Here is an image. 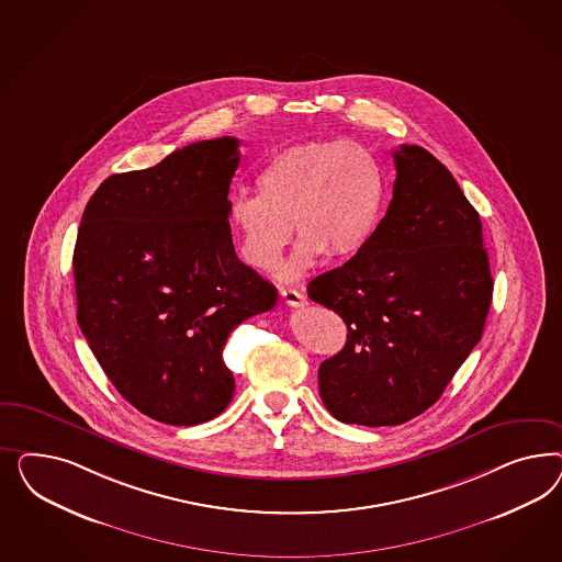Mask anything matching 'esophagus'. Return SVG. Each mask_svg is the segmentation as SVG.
<instances>
[{
	"label": "esophagus",
	"instance_id": "esophagus-1",
	"mask_svg": "<svg viewBox=\"0 0 562 562\" xmlns=\"http://www.w3.org/2000/svg\"><path fill=\"white\" fill-rule=\"evenodd\" d=\"M280 296L282 301L290 306H303L306 305L305 294L299 292L296 289H282L280 290Z\"/></svg>",
	"mask_w": 562,
	"mask_h": 562
}]
</instances>
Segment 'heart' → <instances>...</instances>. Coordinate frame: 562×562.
<instances>
[{"label": "heart", "instance_id": "b5f03b06", "mask_svg": "<svg viewBox=\"0 0 562 562\" xmlns=\"http://www.w3.org/2000/svg\"><path fill=\"white\" fill-rule=\"evenodd\" d=\"M257 189L237 193L228 205L238 254L257 272H272L294 224L301 240L282 270L286 280L322 256H360L379 231L387 200L379 160L350 139H311L280 150L259 170Z\"/></svg>", "mask_w": 562, "mask_h": 562}]
</instances>
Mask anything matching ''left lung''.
Instances as JSON below:
<instances>
[{
    "mask_svg": "<svg viewBox=\"0 0 562 562\" xmlns=\"http://www.w3.org/2000/svg\"><path fill=\"white\" fill-rule=\"evenodd\" d=\"M395 183L371 245L306 286L348 327L319 367L325 408L346 425H404L430 408L474 350L493 301L482 222L420 146L393 153Z\"/></svg>",
    "mask_w": 562,
    "mask_h": 562,
    "instance_id": "8db88e82",
    "label": "left lung"
}]
</instances>
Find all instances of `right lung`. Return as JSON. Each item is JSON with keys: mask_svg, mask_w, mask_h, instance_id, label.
I'll return each instance as SVG.
<instances>
[{"mask_svg": "<svg viewBox=\"0 0 562 562\" xmlns=\"http://www.w3.org/2000/svg\"><path fill=\"white\" fill-rule=\"evenodd\" d=\"M237 137L189 144L153 169L104 179L74 249L78 325L115 390L158 423L212 420L235 393L231 331L278 292L233 245Z\"/></svg>", "mask_w": 562, "mask_h": 562, "instance_id": "obj_1", "label": "right lung"}]
</instances>
